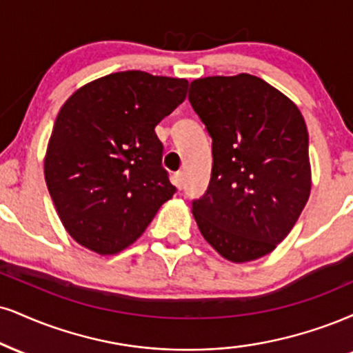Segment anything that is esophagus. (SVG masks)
Masks as SVG:
<instances>
[{"instance_id":"esophagus-1","label":"esophagus","mask_w":353,"mask_h":353,"mask_svg":"<svg viewBox=\"0 0 353 353\" xmlns=\"http://www.w3.org/2000/svg\"><path fill=\"white\" fill-rule=\"evenodd\" d=\"M174 185H176L177 189L184 188V174H182V172L174 174Z\"/></svg>"}]
</instances>
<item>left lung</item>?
<instances>
[{
  "instance_id": "1",
  "label": "left lung",
  "mask_w": 353,
  "mask_h": 353,
  "mask_svg": "<svg viewBox=\"0 0 353 353\" xmlns=\"http://www.w3.org/2000/svg\"><path fill=\"white\" fill-rule=\"evenodd\" d=\"M189 101L212 136V177L192 203L220 256L248 263L286 239L311 194L309 134L298 105L260 77L195 79Z\"/></svg>"
}]
</instances>
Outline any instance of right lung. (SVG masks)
<instances>
[{
  "label": "right lung",
  "mask_w": 353,
  "mask_h": 353,
  "mask_svg": "<svg viewBox=\"0 0 353 353\" xmlns=\"http://www.w3.org/2000/svg\"><path fill=\"white\" fill-rule=\"evenodd\" d=\"M185 79L114 72L75 90L55 118L44 177L67 233L101 256L143 235L176 188L156 125L188 95Z\"/></svg>",
  "instance_id": "right-lung-1"
}]
</instances>
